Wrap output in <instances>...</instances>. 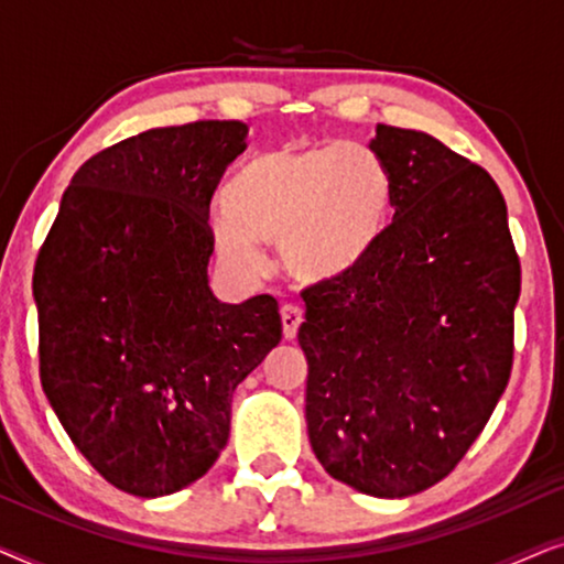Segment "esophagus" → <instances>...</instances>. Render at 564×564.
Returning a JSON list of instances; mask_svg holds the SVG:
<instances>
[{"mask_svg": "<svg viewBox=\"0 0 564 564\" xmlns=\"http://www.w3.org/2000/svg\"><path fill=\"white\" fill-rule=\"evenodd\" d=\"M280 313H282L284 338H295L300 323H303V307L295 305V303H284Z\"/></svg>", "mask_w": 564, "mask_h": 564, "instance_id": "esophagus-1", "label": "esophagus"}]
</instances>
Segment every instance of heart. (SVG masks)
Returning a JSON list of instances; mask_svg holds the SVG:
<instances>
[{
	"mask_svg": "<svg viewBox=\"0 0 564 564\" xmlns=\"http://www.w3.org/2000/svg\"><path fill=\"white\" fill-rule=\"evenodd\" d=\"M215 218V243L238 267H257V241L282 243L303 282H330L365 264L388 236L395 180L365 143L280 145L246 161Z\"/></svg>",
	"mask_w": 564,
	"mask_h": 564,
	"instance_id": "heart-1",
	"label": "heart"
}]
</instances>
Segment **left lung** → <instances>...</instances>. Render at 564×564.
Here are the masks:
<instances>
[{"label": "left lung", "instance_id": "left-lung-1", "mask_svg": "<svg viewBox=\"0 0 564 564\" xmlns=\"http://www.w3.org/2000/svg\"><path fill=\"white\" fill-rule=\"evenodd\" d=\"M369 149L395 218L357 272L303 290L305 421L330 477L405 498L459 465L503 395L521 261L482 166L395 126Z\"/></svg>", "mask_w": 564, "mask_h": 564}]
</instances>
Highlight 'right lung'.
Listing matches in <instances>:
<instances>
[{"label":"right lung","mask_w":564,"mask_h":564,"mask_svg":"<svg viewBox=\"0 0 564 564\" xmlns=\"http://www.w3.org/2000/svg\"><path fill=\"white\" fill-rule=\"evenodd\" d=\"M243 138L238 120H197L95 153L37 251L43 392L130 496H169L213 467L236 384L282 338L272 295L226 305L207 288L210 203Z\"/></svg>","instance_id":"1"}]
</instances>
